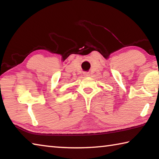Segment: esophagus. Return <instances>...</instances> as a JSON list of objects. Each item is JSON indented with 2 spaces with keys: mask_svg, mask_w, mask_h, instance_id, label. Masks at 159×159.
Listing matches in <instances>:
<instances>
[{
  "mask_svg": "<svg viewBox=\"0 0 159 159\" xmlns=\"http://www.w3.org/2000/svg\"><path fill=\"white\" fill-rule=\"evenodd\" d=\"M83 76H84L85 77L90 76V73H88V72H84V74H83Z\"/></svg>",
  "mask_w": 159,
  "mask_h": 159,
  "instance_id": "34e87169",
  "label": "esophagus"
}]
</instances>
